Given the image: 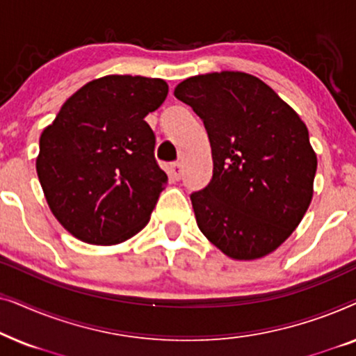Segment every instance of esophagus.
<instances>
[{"label": "esophagus", "instance_id": "obj_1", "mask_svg": "<svg viewBox=\"0 0 356 356\" xmlns=\"http://www.w3.org/2000/svg\"><path fill=\"white\" fill-rule=\"evenodd\" d=\"M168 175H170V178L177 179V181H178V179H181V177H183L181 163H172V165H170Z\"/></svg>", "mask_w": 356, "mask_h": 356}]
</instances>
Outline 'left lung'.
Masks as SVG:
<instances>
[{
	"instance_id": "1",
	"label": "left lung",
	"mask_w": 356,
	"mask_h": 356,
	"mask_svg": "<svg viewBox=\"0 0 356 356\" xmlns=\"http://www.w3.org/2000/svg\"><path fill=\"white\" fill-rule=\"evenodd\" d=\"M211 140V183L191 194L199 230L238 261L269 254L308 211L318 159L296 111L257 77L193 76L175 89Z\"/></svg>"
}]
</instances>
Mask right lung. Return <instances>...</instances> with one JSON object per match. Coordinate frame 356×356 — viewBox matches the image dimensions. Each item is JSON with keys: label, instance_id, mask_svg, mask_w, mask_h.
Here are the masks:
<instances>
[{"label": "right lung", "instance_id": "1", "mask_svg": "<svg viewBox=\"0 0 356 356\" xmlns=\"http://www.w3.org/2000/svg\"><path fill=\"white\" fill-rule=\"evenodd\" d=\"M163 79L87 82L43 129L37 175L53 216L90 245H116L149 223L168 181L144 118L167 99Z\"/></svg>", "mask_w": 356, "mask_h": 356}]
</instances>
